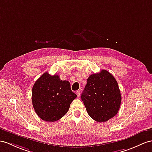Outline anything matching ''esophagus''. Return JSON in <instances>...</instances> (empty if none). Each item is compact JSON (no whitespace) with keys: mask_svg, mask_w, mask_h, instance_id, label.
I'll return each instance as SVG.
<instances>
[{"mask_svg":"<svg viewBox=\"0 0 152 152\" xmlns=\"http://www.w3.org/2000/svg\"><path fill=\"white\" fill-rule=\"evenodd\" d=\"M76 94H77V97H79L80 95V91H76Z\"/></svg>","mask_w":152,"mask_h":152,"instance_id":"obj_1","label":"esophagus"}]
</instances>
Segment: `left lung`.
Instances as JSON below:
<instances>
[{"label":"left lung","instance_id":"left-lung-1","mask_svg":"<svg viewBox=\"0 0 152 152\" xmlns=\"http://www.w3.org/2000/svg\"><path fill=\"white\" fill-rule=\"evenodd\" d=\"M81 99L89 115L102 123L112 119L119 112L121 95L114 77L102 69L89 76Z\"/></svg>","mask_w":152,"mask_h":152}]
</instances>
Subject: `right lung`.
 <instances>
[{"mask_svg": "<svg viewBox=\"0 0 152 152\" xmlns=\"http://www.w3.org/2000/svg\"><path fill=\"white\" fill-rule=\"evenodd\" d=\"M76 97L68 80L48 72L37 80L32 88L33 108L40 119L47 122L57 121L64 116Z\"/></svg>", "mask_w": 152, "mask_h": 152, "instance_id": "obj_1", "label": "right lung"}]
</instances>
